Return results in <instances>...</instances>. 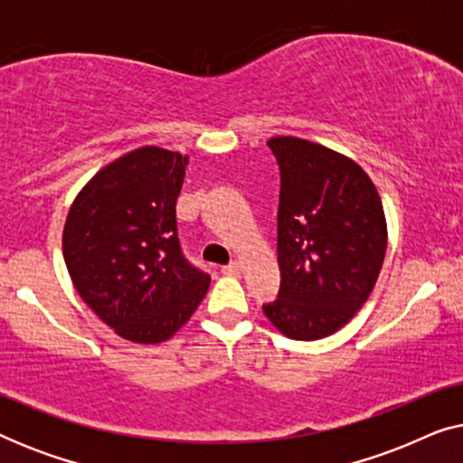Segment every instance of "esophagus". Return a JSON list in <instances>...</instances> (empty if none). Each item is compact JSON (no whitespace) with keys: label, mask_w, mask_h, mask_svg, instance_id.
<instances>
[{"label":"esophagus","mask_w":463,"mask_h":463,"mask_svg":"<svg viewBox=\"0 0 463 463\" xmlns=\"http://www.w3.org/2000/svg\"><path fill=\"white\" fill-rule=\"evenodd\" d=\"M221 271H223V274L236 276V274H240V271H242V265H240L238 261H232V263H227V265H223V268H221Z\"/></svg>","instance_id":"34e87169"}]
</instances>
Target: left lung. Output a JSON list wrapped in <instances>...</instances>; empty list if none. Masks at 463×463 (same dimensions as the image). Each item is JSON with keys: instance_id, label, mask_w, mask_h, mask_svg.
<instances>
[{"instance_id": "obj_1", "label": "left lung", "mask_w": 463, "mask_h": 463, "mask_svg": "<svg viewBox=\"0 0 463 463\" xmlns=\"http://www.w3.org/2000/svg\"><path fill=\"white\" fill-rule=\"evenodd\" d=\"M268 145L280 166V293L263 312L290 339L328 337L364 306L382 271V198L356 162L325 145L297 137Z\"/></svg>"}]
</instances>
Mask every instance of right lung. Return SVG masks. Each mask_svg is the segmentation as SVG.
Returning <instances> with one entry per match:
<instances>
[{
	"label": "right lung",
	"instance_id": "add662e5",
	"mask_svg": "<svg viewBox=\"0 0 463 463\" xmlns=\"http://www.w3.org/2000/svg\"><path fill=\"white\" fill-rule=\"evenodd\" d=\"M187 156L138 147L100 168L69 208L62 257L81 299L119 337L162 344L192 318L211 276L176 236Z\"/></svg>",
	"mask_w": 463,
	"mask_h": 463
}]
</instances>
